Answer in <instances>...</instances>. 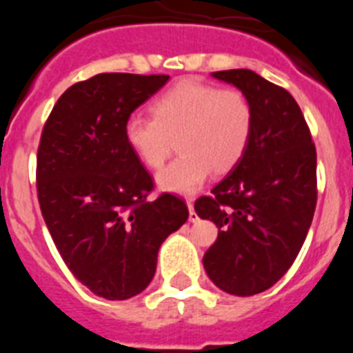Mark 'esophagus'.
Returning <instances> with one entry per match:
<instances>
[{
    "mask_svg": "<svg viewBox=\"0 0 353 353\" xmlns=\"http://www.w3.org/2000/svg\"><path fill=\"white\" fill-rule=\"evenodd\" d=\"M187 207H189V221L191 223H196L198 221V215L194 212V203H192V199H187Z\"/></svg>",
    "mask_w": 353,
    "mask_h": 353,
    "instance_id": "obj_1",
    "label": "esophagus"
}]
</instances>
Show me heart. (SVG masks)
Returning a JSON list of instances; mask_svg holds the SVG:
<instances>
[{
	"label": "heart",
	"instance_id": "b5f03b06",
	"mask_svg": "<svg viewBox=\"0 0 353 353\" xmlns=\"http://www.w3.org/2000/svg\"><path fill=\"white\" fill-rule=\"evenodd\" d=\"M152 118L136 113L125 121V141L150 170L164 164L174 146L180 155L157 174V185L192 194L210 173L224 174L242 161L252 138L254 114L236 88L182 79L152 102Z\"/></svg>",
	"mask_w": 353,
	"mask_h": 353
}]
</instances>
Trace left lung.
<instances>
[{"label":"left lung","instance_id":"obj_1","mask_svg":"<svg viewBox=\"0 0 353 353\" xmlns=\"http://www.w3.org/2000/svg\"><path fill=\"white\" fill-rule=\"evenodd\" d=\"M212 76L248 97L254 127L242 161L196 199V214L221 230L203 265L215 286L249 297L276 285L304 244L316 207V148L285 88L248 68Z\"/></svg>","mask_w":353,"mask_h":353}]
</instances>
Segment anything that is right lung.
Instances as JSON below:
<instances>
[{"instance_id": "obj_1", "label": "right lung", "mask_w": 353, "mask_h": 353, "mask_svg": "<svg viewBox=\"0 0 353 353\" xmlns=\"http://www.w3.org/2000/svg\"><path fill=\"white\" fill-rule=\"evenodd\" d=\"M170 76L97 74L52 108L37 154L43 221L68 270L95 295L125 301L150 285L161 244L189 217L182 198L148 199L154 180L125 121Z\"/></svg>"}]
</instances>
